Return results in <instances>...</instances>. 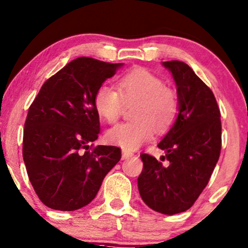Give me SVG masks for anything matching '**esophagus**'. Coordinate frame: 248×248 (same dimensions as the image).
<instances>
[{"instance_id":"obj_1","label":"esophagus","mask_w":248,"mask_h":248,"mask_svg":"<svg viewBox=\"0 0 248 248\" xmlns=\"http://www.w3.org/2000/svg\"><path fill=\"white\" fill-rule=\"evenodd\" d=\"M134 153L130 151H127V149H122V159H128V157H132Z\"/></svg>"}]
</instances>
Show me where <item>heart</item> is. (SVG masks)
Returning a JSON list of instances; mask_svg holds the SVG:
<instances>
[{"label":"heart","mask_w":248,"mask_h":248,"mask_svg":"<svg viewBox=\"0 0 248 248\" xmlns=\"http://www.w3.org/2000/svg\"><path fill=\"white\" fill-rule=\"evenodd\" d=\"M115 88L100 87L94 106L105 121L113 124L133 105V121L124 122L107 130L106 140L124 149H137L153 138L155 129L162 133L172 127L179 111V101L173 89L153 73L143 68L122 75Z\"/></svg>","instance_id":"obj_1"}]
</instances>
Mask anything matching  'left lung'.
Here are the masks:
<instances>
[{
  "label": "left lung",
  "mask_w": 248,
  "mask_h": 248,
  "mask_svg": "<svg viewBox=\"0 0 248 248\" xmlns=\"http://www.w3.org/2000/svg\"><path fill=\"white\" fill-rule=\"evenodd\" d=\"M162 64L175 81L179 114L157 145L165 156L157 161L149 154L140 155L143 168L138 187L149 208L173 216L192 207L207 186L221 151V120L213 92L188 64Z\"/></svg>",
  "instance_id": "obj_1"
}]
</instances>
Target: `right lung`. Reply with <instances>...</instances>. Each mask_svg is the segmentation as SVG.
Returning a JSON list of instances; mask_svg holds the SVG:
<instances>
[{"mask_svg": "<svg viewBox=\"0 0 248 248\" xmlns=\"http://www.w3.org/2000/svg\"><path fill=\"white\" fill-rule=\"evenodd\" d=\"M122 63L78 58L41 87L23 130V160L40 200L49 208L75 211L96 197L121 159L115 146H96L97 89Z\"/></svg>", "mask_w": 248, "mask_h": 248, "instance_id": "right-lung-1", "label": "right lung"}]
</instances>
